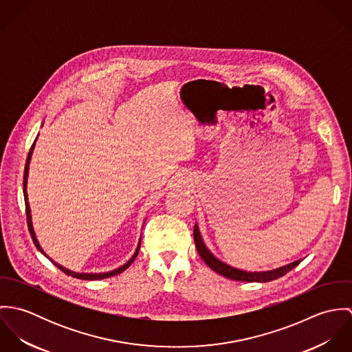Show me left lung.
I'll list each match as a JSON object with an SVG mask.
<instances>
[{"instance_id":"obj_1","label":"left lung","mask_w":352,"mask_h":352,"mask_svg":"<svg viewBox=\"0 0 352 352\" xmlns=\"http://www.w3.org/2000/svg\"><path fill=\"white\" fill-rule=\"evenodd\" d=\"M194 240H195V245H197V250L198 253L201 254L203 261L212 270L215 271L217 274L228 278V279H233V280H240V282H270V280H275L283 275H286L289 271H292L293 268H296L302 260H297V261H293L287 265H283V267H279L276 270H271V271H261V272H250V271H243V270H239V268H234V267H230L228 264H225L223 261L218 260L211 252L208 251L201 240V233H199V229H198V225L194 226Z\"/></svg>"}]
</instances>
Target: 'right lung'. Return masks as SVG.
Here are the masks:
<instances>
[{
  "label": "right lung",
  "instance_id": "1",
  "mask_svg": "<svg viewBox=\"0 0 352 352\" xmlns=\"http://www.w3.org/2000/svg\"><path fill=\"white\" fill-rule=\"evenodd\" d=\"M34 146H35V142H34V145L31 146V151L28 153V157H27V162H25V169H24V182H23V186H24V201H25V212H27V223H28V229H30V233H31V237H32V240H34V244L36 245V248L39 250V251L42 252L47 258H50L43 250H42V247L39 245V243H38V239H36V236H35V232H34V228H32V221H31V210H30V203H28V197H27V177H28V169H30V161H31V155H32V151H34ZM140 247H141V240H140V244H138V247H137V251L134 253V256L126 263V264H123L122 267H119V268H116V270H113V271H109V272H101V274H78V272H73V271H70V270H67V268H65V267H62L60 264H58V263H55L52 258H50L51 263H54V265L55 267H58L62 272H65L66 275H69V276H73V278H77V279H82V280H98V279H105V278H109V276H115V275H118V274H120V272H123L126 268H129L130 267V264L135 260V257H137V254H138V252H140Z\"/></svg>",
  "mask_w": 352,
  "mask_h": 352
}]
</instances>
